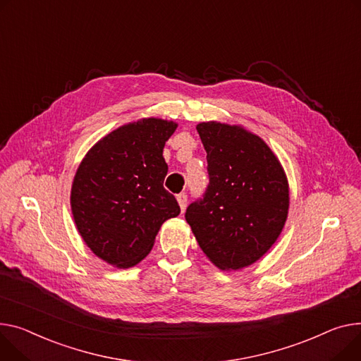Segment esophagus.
Here are the masks:
<instances>
[{
	"label": "esophagus",
	"instance_id": "1",
	"mask_svg": "<svg viewBox=\"0 0 361 361\" xmlns=\"http://www.w3.org/2000/svg\"><path fill=\"white\" fill-rule=\"evenodd\" d=\"M177 202H178V204H180L181 212H184L185 207H187V195H185V193H180V195L177 196Z\"/></svg>",
	"mask_w": 361,
	"mask_h": 361
}]
</instances>
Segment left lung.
<instances>
[{
    "instance_id": "obj_1",
    "label": "left lung",
    "mask_w": 361,
    "mask_h": 361,
    "mask_svg": "<svg viewBox=\"0 0 361 361\" xmlns=\"http://www.w3.org/2000/svg\"><path fill=\"white\" fill-rule=\"evenodd\" d=\"M207 152L209 187L185 221L214 267L243 270L277 241L289 214V181L264 139L241 125L196 126Z\"/></svg>"
}]
</instances>
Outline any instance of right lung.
I'll return each mask as SVG.
<instances>
[{
  "mask_svg": "<svg viewBox=\"0 0 361 361\" xmlns=\"http://www.w3.org/2000/svg\"><path fill=\"white\" fill-rule=\"evenodd\" d=\"M178 123L143 117L111 130L88 149L71 187V210L85 245L117 269L145 258L162 224L180 214L164 188L165 142Z\"/></svg>",
  "mask_w": 361,
  "mask_h": 361,
  "instance_id": "1",
  "label": "right lung"
}]
</instances>
